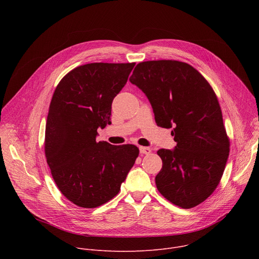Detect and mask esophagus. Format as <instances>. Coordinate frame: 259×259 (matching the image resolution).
I'll list each match as a JSON object with an SVG mask.
<instances>
[{"label":"esophagus","instance_id":"34e87169","mask_svg":"<svg viewBox=\"0 0 259 259\" xmlns=\"http://www.w3.org/2000/svg\"><path fill=\"white\" fill-rule=\"evenodd\" d=\"M139 151H140V154L142 155H150L152 153V150L150 147H146V146H140Z\"/></svg>","mask_w":259,"mask_h":259}]
</instances>
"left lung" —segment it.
Segmentation results:
<instances>
[{
	"label": "left lung",
	"instance_id": "8db88e82",
	"mask_svg": "<svg viewBox=\"0 0 259 259\" xmlns=\"http://www.w3.org/2000/svg\"><path fill=\"white\" fill-rule=\"evenodd\" d=\"M130 82L149 98L158 126L172 128L176 146L161 149L157 189L183 209L204 202L217 188L230 139L215 92L192 65L177 60L138 63Z\"/></svg>",
	"mask_w": 259,
	"mask_h": 259
}]
</instances>
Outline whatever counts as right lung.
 <instances>
[{"label":"right lung","mask_w":259,"mask_h":259,"mask_svg":"<svg viewBox=\"0 0 259 259\" xmlns=\"http://www.w3.org/2000/svg\"><path fill=\"white\" fill-rule=\"evenodd\" d=\"M132 63L94 62L70 70L57 85L49 106L45 155L61 194L83 208L118 195L138 157L133 144L96 141L110 124L112 103L126 85Z\"/></svg>","instance_id":"1"}]
</instances>
